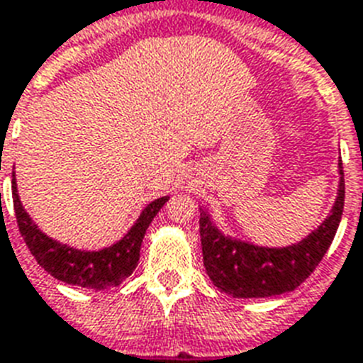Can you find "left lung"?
<instances>
[{
    "instance_id": "obj_1",
    "label": "left lung",
    "mask_w": 363,
    "mask_h": 363,
    "mask_svg": "<svg viewBox=\"0 0 363 363\" xmlns=\"http://www.w3.org/2000/svg\"><path fill=\"white\" fill-rule=\"evenodd\" d=\"M337 167L340 186L330 214L306 238L286 247H262L230 238L216 227L208 212L201 208L203 264L214 286L238 299H257L294 291L303 284L328 251L342 221L345 201L342 160L337 162Z\"/></svg>"
}]
</instances>
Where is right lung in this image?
I'll return each mask as SVG.
<instances>
[{"label": "right lung", "instance_id": "obj_1", "mask_svg": "<svg viewBox=\"0 0 363 363\" xmlns=\"http://www.w3.org/2000/svg\"><path fill=\"white\" fill-rule=\"evenodd\" d=\"M167 199L169 197L166 196L151 201L142 210V214L130 227L129 233L111 247L99 249V251H81V249L69 247L66 243L50 238L36 227L35 221L29 218L21 205L16 179L12 175V201H14L18 228L35 260L55 279L62 280L66 284L81 286L86 290L114 288L135 271L140 260V247H142L145 230Z\"/></svg>", "mask_w": 363, "mask_h": 363}]
</instances>
